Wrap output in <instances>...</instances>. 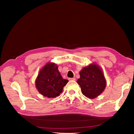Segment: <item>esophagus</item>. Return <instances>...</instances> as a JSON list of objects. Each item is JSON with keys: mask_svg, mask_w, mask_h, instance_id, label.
<instances>
[{"mask_svg": "<svg viewBox=\"0 0 134 134\" xmlns=\"http://www.w3.org/2000/svg\"><path fill=\"white\" fill-rule=\"evenodd\" d=\"M75 78H69V80H75Z\"/></svg>", "mask_w": 134, "mask_h": 134, "instance_id": "esophagus-1", "label": "esophagus"}]
</instances>
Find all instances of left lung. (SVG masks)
<instances>
[{"label":"left lung","mask_w":134,"mask_h":134,"mask_svg":"<svg viewBox=\"0 0 134 134\" xmlns=\"http://www.w3.org/2000/svg\"><path fill=\"white\" fill-rule=\"evenodd\" d=\"M80 78L77 80L83 94L94 99L105 90L107 82L103 71L97 64L93 63L84 67L79 72Z\"/></svg>","instance_id":"1"}]
</instances>
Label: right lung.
<instances>
[{
  "label": "right lung",
  "instance_id": "right-lung-1",
  "mask_svg": "<svg viewBox=\"0 0 134 134\" xmlns=\"http://www.w3.org/2000/svg\"><path fill=\"white\" fill-rule=\"evenodd\" d=\"M69 82L64 79L55 63L48 62L40 70L35 80L36 88L42 96L55 98L62 93L63 88Z\"/></svg>",
  "mask_w": 134,
  "mask_h": 134
}]
</instances>
